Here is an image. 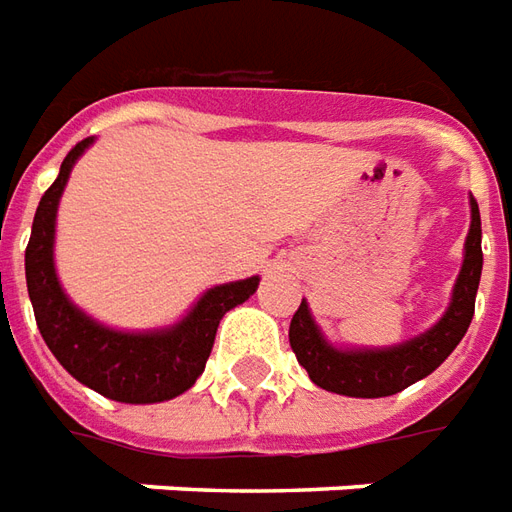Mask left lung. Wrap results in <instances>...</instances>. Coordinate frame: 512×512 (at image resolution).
Wrapping results in <instances>:
<instances>
[{
    "instance_id": "8db88e82",
    "label": "left lung",
    "mask_w": 512,
    "mask_h": 512,
    "mask_svg": "<svg viewBox=\"0 0 512 512\" xmlns=\"http://www.w3.org/2000/svg\"><path fill=\"white\" fill-rule=\"evenodd\" d=\"M469 209L471 226L449 306L441 320L419 336L391 347H336L314 322L306 300L300 303L289 325V344L295 350L297 364L320 389L361 400L391 397L416 380L427 378L447 361V355L469 331L482 275V228L474 198H469Z\"/></svg>"
}]
</instances>
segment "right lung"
I'll return each instance as SVG.
<instances>
[{"mask_svg":"<svg viewBox=\"0 0 512 512\" xmlns=\"http://www.w3.org/2000/svg\"><path fill=\"white\" fill-rule=\"evenodd\" d=\"M93 146V137L76 143L60 165V176L43 192L32 237L24 253L27 292L43 342L82 386L101 397L129 405H151L179 397L204 372L223 314L245 303L259 289V275L212 286L173 325L154 331H118L93 320L71 297L54 267L57 206L76 159Z\"/></svg>","mask_w":512,"mask_h":512,"instance_id":"obj_1","label":"right lung"}]
</instances>
